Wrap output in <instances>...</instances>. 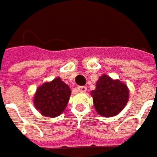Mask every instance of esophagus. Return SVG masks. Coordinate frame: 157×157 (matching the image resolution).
Wrapping results in <instances>:
<instances>
[{
    "label": "esophagus",
    "instance_id": "1",
    "mask_svg": "<svg viewBox=\"0 0 157 157\" xmlns=\"http://www.w3.org/2000/svg\"><path fill=\"white\" fill-rule=\"evenodd\" d=\"M77 89H78L79 92L84 93V92L86 91V86H78L77 87Z\"/></svg>",
    "mask_w": 157,
    "mask_h": 157
}]
</instances>
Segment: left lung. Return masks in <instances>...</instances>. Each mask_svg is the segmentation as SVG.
Instances as JSON below:
<instances>
[{"label": "left lung", "instance_id": "left-lung-1", "mask_svg": "<svg viewBox=\"0 0 157 157\" xmlns=\"http://www.w3.org/2000/svg\"><path fill=\"white\" fill-rule=\"evenodd\" d=\"M96 112L105 117L114 116L126 105L129 100V89L120 80H113L103 75L91 92Z\"/></svg>", "mask_w": 157, "mask_h": 157}]
</instances>
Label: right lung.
I'll use <instances>...</instances> for the list:
<instances>
[{"mask_svg":"<svg viewBox=\"0 0 157 157\" xmlns=\"http://www.w3.org/2000/svg\"><path fill=\"white\" fill-rule=\"evenodd\" d=\"M71 93L69 86L62 82L60 78H56L37 88L34 104L44 116L56 117L64 111Z\"/></svg>","mask_w":157,"mask_h":157,"instance_id":"add662e5","label":"right lung"}]
</instances>
